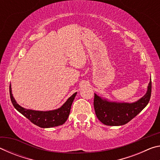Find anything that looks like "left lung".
I'll use <instances>...</instances> for the list:
<instances>
[{
    "instance_id": "8db88e82",
    "label": "left lung",
    "mask_w": 160,
    "mask_h": 160,
    "mask_svg": "<svg viewBox=\"0 0 160 160\" xmlns=\"http://www.w3.org/2000/svg\"><path fill=\"white\" fill-rule=\"evenodd\" d=\"M152 92L151 79L147 92L133 103H118L103 99L94 94V108L97 117L107 126H122L135 117L150 101Z\"/></svg>"
}]
</instances>
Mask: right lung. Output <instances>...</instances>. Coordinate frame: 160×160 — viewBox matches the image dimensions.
Masks as SVG:
<instances>
[{"instance_id":"obj_1","label":"right lung","mask_w":160,"mask_h":160,"mask_svg":"<svg viewBox=\"0 0 160 160\" xmlns=\"http://www.w3.org/2000/svg\"><path fill=\"white\" fill-rule=\"evenodd\" d=\"M76 94L77 92L74 93L67 99L63 106L56 110L47 111V112L34 111L25 109L16 102L12 94L11 85H10V96L13 106L19 112L28 118L32 123L40 128H52V127L61 126L66 122L68 118L70 108Z\"/></svg>"}]
</instances>
